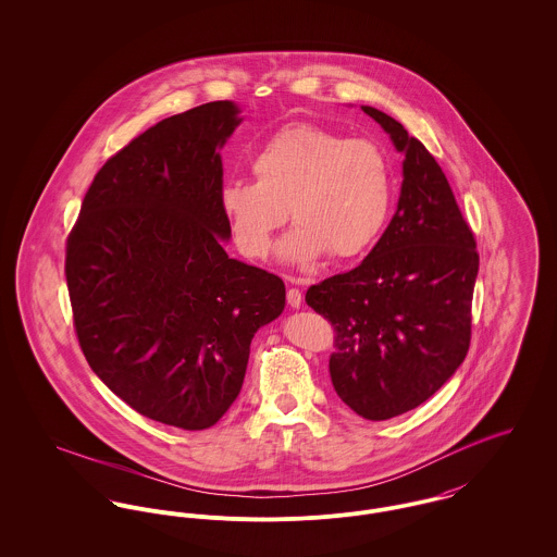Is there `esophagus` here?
<instances>
[{"label":"esophagus","instance_id":"esophagus-1","mask_svg":"<svg viewBox=\"0 0 557 557\" xmlns=\"http://www.w3.org/2000/svg\"><path fill=\"white\" fill-rule=\"evenodd\" d=\"M287 304H289L292 308H299V306H301V292L296 289V287H292V289L287 292Z\"/></svg>","mask_w":557,"mask_h":557}]
</instances>
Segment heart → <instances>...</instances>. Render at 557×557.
Masks as SVG:
<instances>
[{"instance_id":"1","label":"heart","mask_w":557,"mask_h":557,"mask_svg":"<svg viewBox=\"0 0 557 557\" xmlns=\"http://www.w3.org/2000/svg\"><path fill=\"white\" fill-rule=\"evenodd\" d=\"M251 171L256 182L222 187L220 207L238 251L256 260L268 256L289 215L296 227L278 256L310 265L327 251L334 260L361 256L391 213L393 169L370 139H346L317 124L285 126L253 153Z\"/></svg>"}]
</instances>
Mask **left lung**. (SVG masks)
Wrapping results in <instances>:
<instances>
[{
  "label": "left lung",
  "instance_id": "8db88e82",
  "mask_svg": "<svg viewBox=\"0 0 557 557\" xmlns=\"http://www.w3.org/2000/svg\"><path fill=\"white\" fill-rule=\"evenodd\" d=\"M361 110L406 153L399 205L370 256L312 285L306 304L334 327L337 397L388 420L433 397L465 361L480 253L431 151L395 117Z\"/></svg>",
  "mask_w": 557,
  "mask_h": 557
}]
</instances>
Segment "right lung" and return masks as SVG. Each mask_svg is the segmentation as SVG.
<instances>
[{"instance_id": "obj_1", "label": "right lung", "mask_w": 557, "mask_h": 557, "mask_svg": "<svg viewBox=\"0 0 557 557\" xmlns=\"http://www.w3.org/2000/svg\"><path fill=\"white\" fill-rule=\"evenodd\" d=\"M240 124L213 101L153 124L88 187L65 249L74 330L126 406L186 431L240 393L251 339L285 308V283L227 258L220 148Z\"/></svg>"}]
</instances>
